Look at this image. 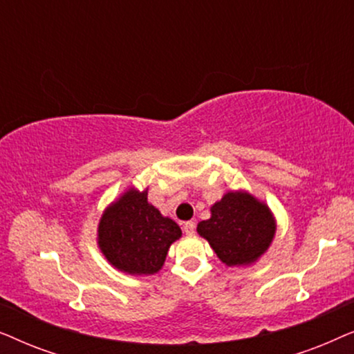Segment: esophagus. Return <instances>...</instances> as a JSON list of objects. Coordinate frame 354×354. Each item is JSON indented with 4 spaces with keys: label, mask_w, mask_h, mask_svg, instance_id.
I'll return each instance as SVG.
<instances>
[{
    "label": "esophagus",
    "mask_w": 354,
    "mask_h": 354,
    "mask_svg": "<svg viewBox=\"0 0 354 354\" xmlns=\"http://www.w3.org/2000/svg\"><path fill=\"white\" fill-rule=\"evenodd\" d=\"M183 232H185L187 235L195 234V222H193V221L185 222V224H183Z\"/></svg>",
    "instance_id": "esophagus-1"
}]
</instances>
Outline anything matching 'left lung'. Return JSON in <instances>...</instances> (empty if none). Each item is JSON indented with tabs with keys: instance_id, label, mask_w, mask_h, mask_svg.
<instances>
[{
	"instance_id": "8db88e82",
	"label": "left lung",
	"mask_w": 354,
	"mask_h": 354,
	"mask_svg": "<svg viewBox=\"0 0 354 354\" xmlns=\"http://www.w3.org/2000/svg\"><path fill=\"white\" fill-rule=\"evenodd\" d=\"M198 234L209 241L227 266L254 263L272 243L275 221L269 207L245 192H229L211 206V217L201 221Z\"/></svg>"
}]
</instances>
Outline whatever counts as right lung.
<instances>
[{
	"label": "right lung",
	"instance_id": "obj_1",
	"mask_svg": "<svg viewBox=\"0 0 354 354\" xmlns=\"http://www.w3.org/2000/svg\"><path fill=\"white\" fill-rule=\"evenodd\" d=\"M180 236V227L149 205L148 192L135 188L106 207L98 225V245L106 259L133 275L156 274Z\"/></svg>",
	"mask_w": 354,
	"mask_h": 354
}]
</instances>
